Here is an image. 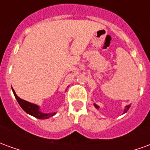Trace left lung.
Here are the masks:
<instances>
[{"instance_id":"left-lung-1","label":"left lung","mask_w":150,"mask_h":150,"mask_svg":"<svg viewBox=\"0 0 150 150\" xmlns=\"http://www.w3.org/2000/svg\"><path fill=\"white\" fill-rule=\"evenodd\" d=\"M94 105H95V107L96 108H99V106H98L97 104H94ZM129 108H130V104H129V105H127V106H126L125 107V111H124V113H125V112H127V111L129 110Z\"/></svg>"}]
</instances>
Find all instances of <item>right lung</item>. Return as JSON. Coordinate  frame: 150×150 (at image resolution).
Wrapping results in <instances>:
<instances>
[{"label": "right lung", "mask_w": 150, "mask_h": 150, "mask_svg": "<svg viewBox=\"0 0 150 150\" xmlns=\"http://www.w3.org/2000/svg\"><path fill=\"white\" fill-rule=\"evenodd\" d=\"M13 90V92L14 94V96L16 98V100H18V104L21 106V108L23 109V110L25 112L28 114H30L31 116L36 117L38 119L44 120V119H48L50 117H51L54 115H55L56 112H52V113H43L41 111L39 110V106H38L36 104H32V103H30L28 101H25L24 100H21V98H19L16 95V92L14 91V90L12 88Z\"/></svg>", "instance_id": "right-lung-1"}]
</instances>
